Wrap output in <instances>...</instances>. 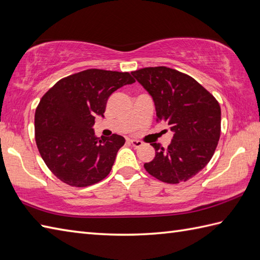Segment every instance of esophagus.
Segmentation results:
<instances>
[{
    "label": "esophagus",
    "instance_id": "obj_1",
    "mask_svg": "<svg viewBox=\"0 0 260 260\" xmlns=\"http://www.w3.org/2000/svg\"><path fill=\"white\" fill-rule=\"evenodd\" d=\"M129 142L134 145L135 148H140L141 145L143 144L141 141H139V140H135V139H131V140H129Z\"/></svg>",
    "mask_w": 260,
    "mask_h": 260
}]
</instances>
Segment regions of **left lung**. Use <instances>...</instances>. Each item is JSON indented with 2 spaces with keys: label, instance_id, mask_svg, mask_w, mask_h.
<instances>
[{
  "label": "left lung",
  "instance_id": "left-lung-1",
  "mask_svg": "<svg viewBox=\"0 0 260 260\" xmlns=\"http://www.w3.org/2000/svg\"><path fill=\"white\" fill-rule=\"evenodd\" d=\"M154 101L159 121L173 139L167 149L151 143L155 156L144 168L162 182L176 184L198 174L210 162L220 135V107L213 94L189 76L166 66L132 72Z\"/></svg>",
  "mask_w": 260,
  "mask_h": 260
}]
</instances>
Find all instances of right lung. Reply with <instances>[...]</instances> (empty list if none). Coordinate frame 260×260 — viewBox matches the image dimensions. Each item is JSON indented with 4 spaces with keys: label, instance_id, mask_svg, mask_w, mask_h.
<instances>
[{
    "label": "right lung",
    "instance_id": "1",
    "mask_svg": "<svg viewBox=\"0 0 260 260\" xmlns=\"http://www.w3.org/2000/svg\"><path fill=\"white\" fill-rule=\"evenodd\" d=\"M135 79L129 73L87 69L59 80L35 112V140L42 159L60 181L84 187L110 173L124 138L94 137L96 116L104 118L112 92Z\"/></svg>",
    "mask_w": 260,
    "mask_h": 260
}]
</instances>
